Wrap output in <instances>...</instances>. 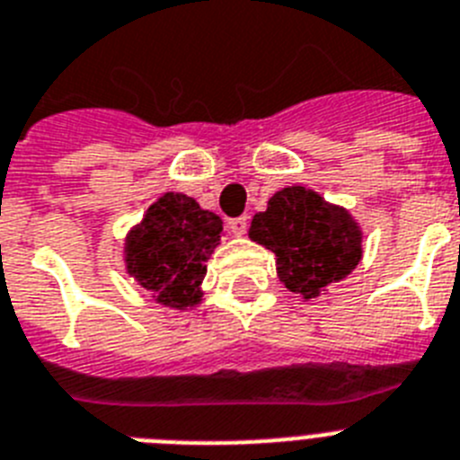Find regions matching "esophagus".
<instances>
[{"label": "esophagus", "mask_w": 460, "mask_h": 460, "mask_svg": "<svg viewBox=\"0 0 460 460\" xmlns=\"http://www.w3.org/2000/svg\"><path fill=\"white\" fill-rule=\"evenodd\" d=\"M226 225H229L231 234L234 235H243L247 231V217H231Z\"/></svg>", "instance_id": "1"}]
</instances>
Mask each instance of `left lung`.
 <instances>
[{
	"label": "left lung",
	"instance_id": "obj_1",
	"mask_svg": "<svg viewBox=\"0 0 460 460\" xmlns=\"http://www.w3.org/2000/svg\"><path fill=\"white\" fill-rule=\"evenodd\" d=\"M250 238L275 254L279 282L303 298H317L361 261V229L345 208L301 185L273 194L257 213Z\"/></svg>",
	"mask_w": 460,
	"mask_h": 460
}]
</instances>
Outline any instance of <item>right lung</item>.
<instances>
[{
  "label": "right lung",
  "instance_id": "obj_1",
  "mask_svg": "<svg viewBox=\"0 0 460 460\" xmlns=\"http://www.w3.org/2000/svg\"><path fill=\"white\" fill-rule=\"evenodd\" d=\"M219 234L217 215L203 210L187 194L166 191L127 235V273L153 291L162 305L178 310L197 305L206 261L219 245Z\"/></svg>",
  "mask_w": 460,
  "mask_h": 460
}]
</instances>
